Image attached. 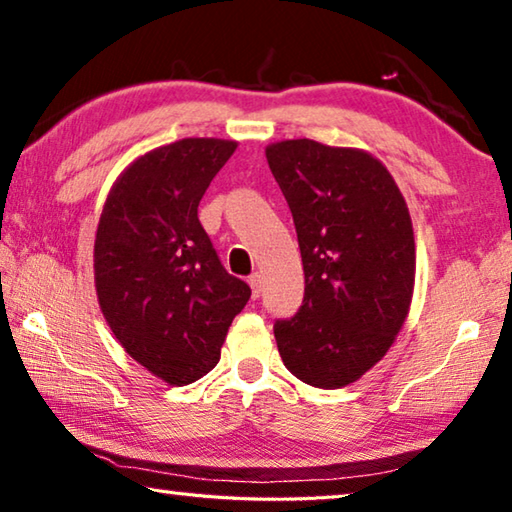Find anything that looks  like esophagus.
I'll return each mask as SVG.
<instances>
[{"label": "esophagus", "instance_id": "obj_1", "mask_svg": "<svg viewBox=\"0 0 512 512\" xmlns=\"http://www.w3.org/2000/svg\"><path fill=\"white\" fill-rule=\"evenodd\" d=\"M248 284H250V289H253V298H259V296H262V287H264L262 275H259V273H253V275L248 277Z\"/></svg>", "mask_w": 512, "mask_h": 512}]
</instances>
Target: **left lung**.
I'll list each match as a JSON object with an SVG mask.
<instances>
[{"instance_id": "1", "label": "left lung", "mask_w": 512, "mask_h": 512, "mask_svg": "<svg viewBox=\"0 0 512 512\" xmlns=\"http://www.w3.org/2000/svg\"><path fill=\"white\" fill-rule=\"evenodd\" d=\"M296 223L305 298L275 320L291 375L316 388L357 381L391 348L411 307L415 241L409 207L370 153L314 140L266 146Z\"/></svg>"}]
</instances>
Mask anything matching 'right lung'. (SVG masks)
<instances>
[{"label":"right lung","mask_w":512,"mask_h":512,"mask_svg":"<svg viewBox=\"0 0 512 512\" xmlns=\"http://www.w3.org/2000/svg\"><path fill=\"white\" fill-rule=\"evenodd\" d=\"M237 142L187 137L137 158L103 205L94 284L103 318L155 377L185 386L207 375L250 287L225 271L198 203Z\"/></svg>","instance_id":"1"}]
</instances>
